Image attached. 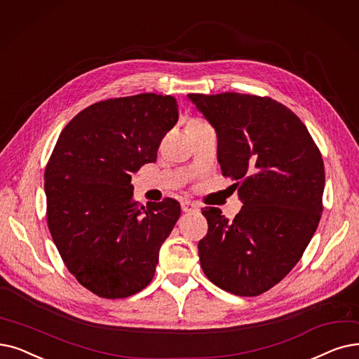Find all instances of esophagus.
Masks as SVG:
<instances>
[{"label": "esophagus", "instance_id": "1", "mask_svg": "<svg viewBox=\"0 0 359 359\" xmlns=\"http://www.w3.org/2000/svg\"><path fill=\"white\" fill-rule=\"evenodd\" d=\"M182 211H183V212H194V211H198V205L194 204V202H191V201H183V202H182Z\"/></svg>", "mask_w": 359, "mask_h": 359}]
</instances>
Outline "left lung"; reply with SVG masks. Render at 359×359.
Listing matches in <instances>:
<instances>
[{
	"label": "left lung",
	"instance_id": "left-lung-1",
	"mask_svg": "<svg viewBox=\"0 0 359 359\" xmlns=\"http://www.w3.org/2000/svg\"><path fill=\"white\" fill-rule=\"evenodd\" d=\"M218 136L217 158L243 202L229 222L202 208L208 231L198 243L211 282L258 296L283 280L314 236L323 212L324 163L305 124L270 97L189 93Z\"/></svg>",
	"mask_w": 359,
	"mask_h": 359
}]
</instances>
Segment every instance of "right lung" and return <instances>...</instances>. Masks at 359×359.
<instances>
[{
  "label": "right lung",
  "instance_id": "add662e5",
  "mask_svg": "<svg viewBox=\"0 0 359 359\" xmlns=\"http://www.w3.org/2000/svg\"><path fill=\"white\" fill-rule=\"evenodd\" d=\"M179 118L170 95L139 93L92 104L60 133L45 168L46 223L67 270L105 299L128 298L155 274L180 217L173 198L133 199L132 175L157 160Z\"/></svg>",
  "mask_w": 359,
  "mask_h": 359
}]
</instances>
